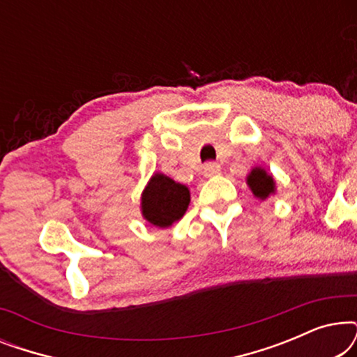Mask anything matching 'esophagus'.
I'll list each match as a JSON object with an SVG mask.
<instances>
[{
    "instance_id": "obj_1",
    "label": "esophagus",
    "mask_w": 357,
    "mask_h": 357,
    "mask_svg": "<svg viewBox=\"0 0 357 357\" xmlns=\"http://www.w3.org/2000/svg\"><path fill=\"white\" fill-rule=\"evenodd\" d=\"M203 172H204V177H214V175H218L219 172H221V165L216 162H208V164H204Z\"/></svg>"
}]
</instances>
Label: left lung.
<instances>
[{"label": "left lung", "instance_id": "obj_1", "mask_svg": "<svg viewBox=\"0 0 357 357\" xmlns=\"http://www.w3.org/2000/svg\"><path fill=\"white\" fill-rule=\"evenodd\" d=\"M247 185L252 190L253 197L258 199H266L276 193V180L273 174H268L265 169L257 165L247 174Z\"/></svg>", "mask_w": 357, "mask_h": 357}]
</instances>
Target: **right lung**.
<instances>
[{"instance_id": "right-lung-1", "label": "right lung", "mask_w": 357, "mask_h": 357, "mask_svg": "<svg viewBox=\"0 0 357 357\" xmlns=\"http://www.w3.org/2000/svg\"><path fill=\"white\" fill-rule=\"evenodd\" d=\"M190 204L187 185L175 182L165 174L155 172L141 193V216L151 226L167 229L183 218Z\"/></svg>"}]
</instances>
